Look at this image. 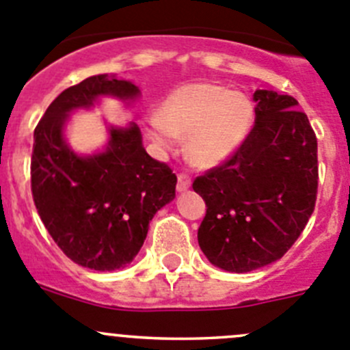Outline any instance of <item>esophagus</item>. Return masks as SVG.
I'll use <instances>...</instances> for the list:
<instances>
[{"label":"esophagus","mask_w":350,"mask_h":350,"mask_svg":"<svg viewBox=\"0 0 350 350\" xmlns=\"http://www.w3.org/2000/svg\"><path fill=\"white\" fill-rule=\"evenodd\" d=\"M190 185H191L190 174H186V172H179V174H178V185H176L178 191H186L188 188H190Z\"/></svg>","instance_id":"esophagus-1"}]
</instances>
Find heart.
Wrapping results in <instances>:
<instances>
[{"instance_id":"1","label":"heart","mask_w":350,"mask_h":350,"mask_svg":"<svg viewBox=\"0 0 350 350\" xmlns=\"http://www.w3.org/2000/svg\"><path fill=\"white\" fill-rule=\"evenodd\" d=\"M252 124L254 103L247 94L193 83L167 94L152 129L162 145H171L172 136H188L186 150L195 164L215 165L245 142Z\"/></svg>"}]
</instances>
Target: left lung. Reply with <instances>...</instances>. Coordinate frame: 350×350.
I'll list each match as a JSON object with an SVG mask.
<instances>
[{"label":"left lung","mask_w":350,"mask_h":350,"mask_svg":"<svg viewBox=\"0 0 350 350\" xmlns=\"http://www.w3.org/2000/svg\"><path fill=\"white\" fill-rule=\"evenodd\" d=\"M245 142L193 181L207 205L198 245L214 266L247 273L282 259L311 217L318 195V139L288 94L257 90Z\"/></svg>","instance_id":"1"}]
</instances>
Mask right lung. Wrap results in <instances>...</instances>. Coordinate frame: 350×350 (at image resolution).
Listing matches in <instances>:
<instances>
[{
  "label": "right lung",
  "mask_w": 350,
  "mask_h": 350,
  "mask_svg": "<svg viewBox=\"0 0 350 350\" xmlns=\"http://www.w3.org/2000/svg\"><path fill=\"white\" fill-rule=\"evenodd\" d=\"M129 81L101 74L62 91L34 129L31 190L42 224L62 252L94 271L120 269L142 249L155 212L176 195V174L145 152L136 124L110 129L109 146L77 157L64 142L67 113L101 94L135 98Z\"/></svg>",
  "instance_id": "1"
}]
</instances>
